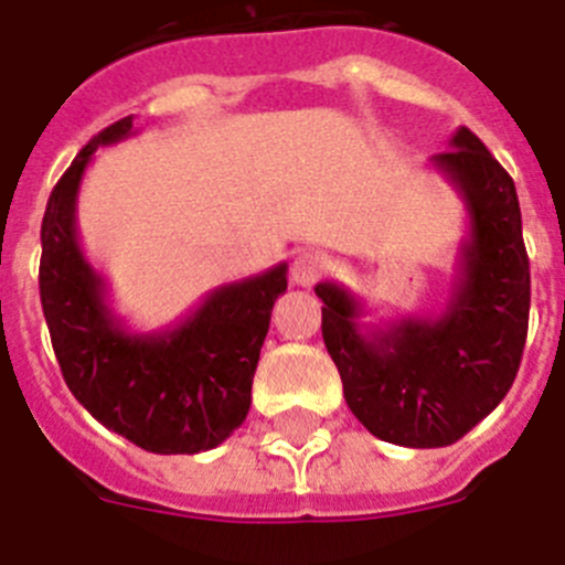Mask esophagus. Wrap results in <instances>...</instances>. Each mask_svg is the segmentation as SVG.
Instances as JSON below:
<instances>
[{"label":"esophagus","mask_w":565,"mask_h":565,"mask_svg":"<svg viewBox=\"0 0 565 565\" xmlns=\"http://www.w3.org/2000/svg\"><path fill=\"white\" fill-rule=\"evenodd\" d=\"M324 273H327V258L321 253H312V249L298 253L290 269L292 284H298V287H312V284H319Z\"/></svg>","instance_id":"obj_1"}]
</instances>
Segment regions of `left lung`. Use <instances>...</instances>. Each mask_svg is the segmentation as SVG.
Listing matches in <instances>:
<instances>
[{
	"mask_svg": "<svg viewBox=\"0 0 565 565\" xmlns=\"http://www.w3.org/2000/svg\"><path fill=\"white\" fill-rule=\"evenodd\" d=\"M430 163L468 210L457 281L439 316H407L362 330V305L339 284H319L321 335L344 399L373 436L405 448H445L486 419L523 359L532 275L511 174L471 129Z\"/></svg>",
	"mask_w": 565,
	"mask_h": 565,
	"instance_id": "1",
	"label": "left lung"
}]
</instances>
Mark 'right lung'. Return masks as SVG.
<instances>
[{"mask_svg": "<svg viewBox=\"0 0 565 565\" xmlns=\"http://www.w3.org/2000/svg\"><path fill=\"white\" fill-rule=\"evenodd\" d=\"M131 117L92 137L42 217L40 298L65 385L108 430L151 454H201L249 414L253 376L287 264L212 290L186 319L131 333L77 238V192L99 146L131 137Z\"/></svg>", "mask_w": 565, "mask_h": 565, "instance_id": "obj_1", "label": "right lung"}]
</instances>
